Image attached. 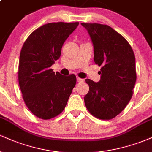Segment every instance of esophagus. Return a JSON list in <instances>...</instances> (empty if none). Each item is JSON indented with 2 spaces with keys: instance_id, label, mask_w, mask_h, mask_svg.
<instances>
[{
  "instance_id": "obj_1",
  "label": "esophagus",
  "mask_w": 152,
  "mask_h": 152,
  "mask_svg": "<svg viewBox=\"0 0 152 152\" xmlns=\"http://www.w3.org/2000/svg\"><path fill=\"white\" fill-rule=\"evenodd\" d=\"M76 80H77V82H79V83H81V82L84 81V79H83V78H78V77L76 78Z\"/></svg>"
}]
</instances>
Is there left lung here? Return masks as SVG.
Returning <instances> with one entry per match:
<instances>
[{
  "label": "left lung",
  "instance_id": "obj_1",
  "mask_svg": "<svg viewBox=\"0 0 152 152\" xmlns=\"http://www.w3.org/2000/svg\"><path fill=\"white\" fill-rule=\"evenodd\" d=\"M94 46V59L101 68L99 82L85 80L89 86L85 105L95 117L114 118L125 109L133 95L137 80L135 56L121 34L107 25L81 23Z\"/></svg>",
  "mask_w": 152,
  "mask_h": 152
}]
</instances>
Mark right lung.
Here are the masks:
<instances>
[{
	"label": "right lung",
	"instance_id": "obj_1",
	"mask_svg": "<svg viewBox=\"0 0 152 152\" xmlns=\"http://www.w3.org/2000/svg\"><path fill=\"white\" fill-rule=\"evenodd\" d=\"M79 24L50 23L35 30L20 50L18 83L24 102L31 112L50 119L62 112L76 83L74 74L64 76L50 66L61 56V48Z\"/></svg>",
	"mask_w": 152,
	"mask_h": 152
}]
</instances>
